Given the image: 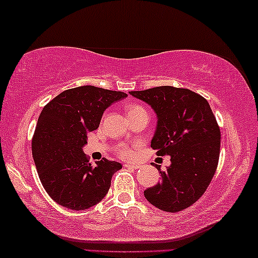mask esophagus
Here are the masks:
<instances>
[{"mask_svg": "<svg viewBox=\"0 0 258 258\" xmlns=\"http://www.w3.org/2000/svg\"><path fill=\"white\" fill-rule=\"evenodd\" d=\"M124 167L130 168V169H139L141 165L140 164H130V163H125Z\"/></svg>", "mask_w": 258, "mask_h": 258, "instance_id": "1", "label": "esophagus"}]
</instances>
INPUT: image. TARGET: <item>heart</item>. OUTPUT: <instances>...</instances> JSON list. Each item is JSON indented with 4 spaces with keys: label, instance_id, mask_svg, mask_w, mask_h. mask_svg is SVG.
<instances>
[{
    "label": "heart",
    "instance_id": "heart-1",
    "mask_svg": "<svg viewBox=\"0 0 258 258\" xmlns=\"http://www.w3.org/2000/svg\"><path fill=\"white\" fill-rule=\"evenodd\" d=\"M139 109H143L141 105H137V104H133L130 105V107L128 108V112L129 111H133V110H139ZM134 151L133 148H130L129 146H126V144H119V146L117 147V154L119 155V156L123 157V158H130L134 156Z\"/></svg>",
    "mask_w": 258,
    "mask_h": 258
}]
</instances>
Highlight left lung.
<instances>
[{"mask_svg":"<svg viewBox=\"0 0 258 258\" xmlns=\"http://www.w3.org/2000/svg\"><path fill=\"white\" fill-rule=\"evenodd\" d=\"M157 115L151 148L170 156L161 182L144 191L148 202L168 213L184 210L203 195L216 172L221 130L208 101L185 88L155 87L130 91Z\"/></svg>","mask_w":258,"mask_h":258,"instance_id":"8db88e82","label":"left lung"}]
</instances>
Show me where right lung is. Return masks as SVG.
I'll return each instance as SVG.
<instances>
[{
	"mask_svg": "<svg viewBox=\"0 0 258 258\" xmlns=\"http://www.w3.org/2000/svg\"><path fill=\"white\" fill-rule=\"evenodd\" d=\"M124 97L122 91L83 86L62 91L44 105L31 150L42 185L59 206L86 210L107 195L122 164L107 158L91 164L82 148L105 109Z\"/></svg>",
	"mask_w": 258,
	"mask_h": 258,
	"instance_id": "1",
	"label": "right lung"
}]
</instances>
